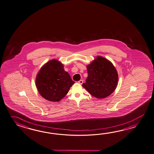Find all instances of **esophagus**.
Wrapping results in <instances>:
<instances>
[{
	"label": "esophagus",
	"instance_id": "34e87169",
	"mask_svg": "<svg viewBox=\"0 0 154 154\" xmlns=\"http://www.w3.org/2000/svg\"><path fill=\"white\" fill-rule=\"evenodd\" d=\"M78 83H79V85H82L83 83V80H80V81H79Z\"/></svg>",
	"mask_w": 154,
	"mask_h": 154
}]
</instances>
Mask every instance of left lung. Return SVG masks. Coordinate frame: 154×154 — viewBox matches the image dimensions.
I'll list each match as a JSON object with an SVG mask.
<instances>
[{"mask_svg": "<svg viewBox=\"0 0 154 154\" xmlns=\"http://www.w3.org/2000/svg\"><path fill=\"white\" fill-rule=\"evenodd\" d=\"M88 76L82 85L89 94L98 99L109 97L116 89L119 75L112 63L106 58L97 56L87 65Z\"/></svg>", "mask_w": 154, "mask_h": 154, "instance_id": "obj_1", "label": "left lung"}]
</instances>
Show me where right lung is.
<instances>
[{
    "mask_svg": "<svg viewBox=\"0 0 154 154\" xmlns=\"http://www.w3.org/2000/svg\"><path fill=\"white\" fill-rule=\"evenodd\" d=\"M75 83L63 65L57 59L45 63L38 71L35 85L39 93L46 100L57 102L65 97Z\"/></svg>",
    "mask_w": 154,
    "mask_h": 154,
    "instance_id": "add662e5",
    "label": "right lung"
}]
</instances>
